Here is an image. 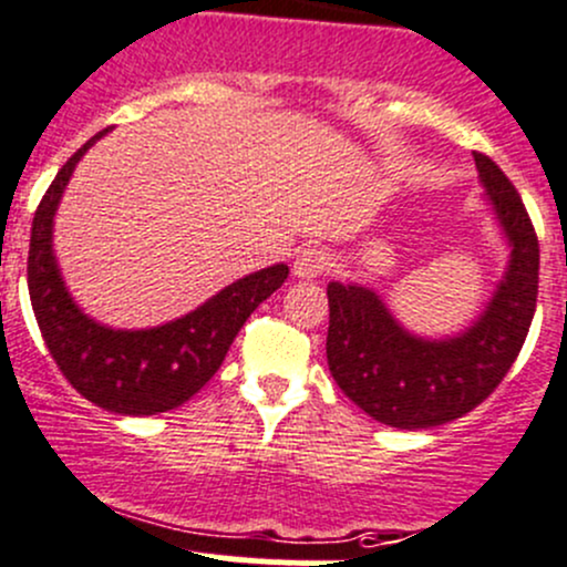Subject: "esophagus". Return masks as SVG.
I'll list each match as a JSON object with an SVG mask.
<instances>
[{
    "instance_id": "1",
    "label": "esophagus",
    "mask_w": 567,
    "mask_h": 567,
    "mask_svg": "<svg viewBox=\"0 0 567 567\" xmlns=\"http://www.w3.org/2000/svg\"><path fill=\"white\" fill-rule=\"evenodd\" d=\"M330 270V254L319 245H306L295 259V276L302 281H313V278L324 276Z\"/></svg>"
}]
</instances>
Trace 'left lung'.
Instances as JSON below:
<instances>
[{
  "mask_svg": "<svg viewBox=\"0 0 567 567\" xmlns=\"http://www.w3.org/2000/svg\"><path fill=\"white\" fill-rule=\"evenodd\" d=\"M511 261L477 322L453 338L412 336L369 286H327V365L343 395L393 429H431L472 412L516 363L538 302L540 248L527 207L505 172L475 153Z\"/></svg>",
  "mask_w": 567,
  "mask_h": 567,
  "instance_id": "obj_1",
  "label": "left lung"
}]
</instances>
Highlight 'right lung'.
<instances>
[{
  "mask_svg": "<svg viewBox=\"0 0 567 567\" xmlns=\"http://www.w3.org/2000/svg\"><path fill=\"white\" fill-rule=\"evenodd\" d=\"M106 133L109 127L68 157L40 198L29 237L27 284L34 319L62 377L101 410L142 417L185 404L215 377L245 319L281 289L289 267L250 272L196 311L150 330H111L86 317L65 289L51 235L75 163Z\"/></svg>",
  "mask_w": 567,
  "mask_h": 567,
  "instance_id": "right-lung-1",
  "label": "right lung"
}]
</instances>
